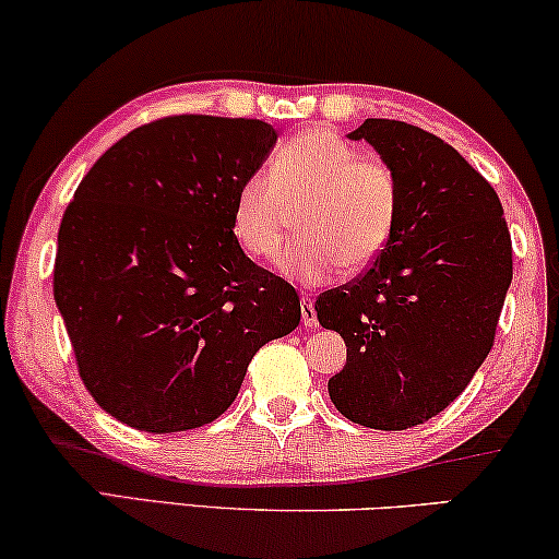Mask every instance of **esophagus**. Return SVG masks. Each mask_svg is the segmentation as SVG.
<instances>
[{"instance_id":"obj_1","label":"esophagus","mask_w":559,"mask_h":559,"mask_svg":"<svg viewBox=\"0 0 559 559\" xmlns=\"http://www.w3.org/2000/svg\"><path fill=\"white\" fill-rule=\"evenodd\" d=\"M301 321H304V326H317V309H313V304L311 301H304V306H301Z\"/></svg>"}]
</instances>
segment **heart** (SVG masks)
Segmentation results:
<instances>
[{"mask_svg":"<svg viewBox=\"0 0 559 559\" xmlns=\"http://www.w3.org/2000/svg\"><path fill=\"white\" fill-rule=\"evenodd\" d=\"M301 207L298 233L281 255L283 276L317 288L344 271L372 265L395 233L400 179L388 162L359 156L332 131H306L273 156V171L255 169L233 200V233L255 258H276Z\"/></svg>","mask_w":559,"mask_h":559,"instance_id":"b5f03b06","label":"heart"}]
</instances>
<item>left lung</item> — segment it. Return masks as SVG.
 <instances>
[{
    "instance_id": "8db88e82",
    "label": "left lung",
    "mask_w": 559,
    "mask_h": 559,
    "mask_svg": "<svg viewBox=\"0 0 559 559\" xmlns=\"http://www.w3.org/2000/svg\"><path fill=\"white\" fill-rule=\"evenodd\" d=\"M349 139L395 169L400 215L382 255L313 306L347 344L329 397L352 423L405 430L445 411L491 352L512 238L493 187L443 139L390 119Z\"/></svg>"
}]
</instances>
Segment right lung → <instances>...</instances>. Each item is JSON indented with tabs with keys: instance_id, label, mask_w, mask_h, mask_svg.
<instances>
[{
	"instance_id": "obj_1",
	"label": "right lung",
	"mask_w": 559,
	"mask_h": 559,
	"mask_svg": "<svg viewBox=\"0 0 559 559\" xmlns=\"http://www.w3.org/2000/svg\"><path fill=\"white\" fill-rule=\"evenodd\" d=\"M278 133L169 116L108 148L62 215L52 294L93 400L126 426L219 418L263 344L301 321L296 288L242 253L233 200Z\"/></svg>"
}]
</instances>
